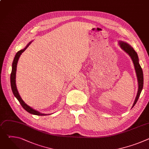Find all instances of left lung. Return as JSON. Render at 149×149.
<instances>
[{"label": "left lung", "instance_id": "obj_1", "mask_svg": "<svg viewBox=\"0 0 149 149\" xmlns=\"http://www.w3.org/2000/svg\"><path fill=\"white\" fill-rule=\"evenodd\" d=\"M119 45L121 49H123L127 54H128L131 57L133 64L134 66V68L136 70V75H137V81H138V85H139V88H138V91H137V94L136 95V97L135 98V100L134 101V103L133 104L132 108L136 104L140 93L143 90V70L141 68L140 65L139 64V57L137 55V52L134 51V49L129 44L123 41H119Z\"/></svg>", "mask_w": 149, "mask_h": 149}]
</instances>
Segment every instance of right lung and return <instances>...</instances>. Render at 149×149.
Instances as JSON below:
<instances>
[{
	"mask_svg": "<svg viewBox=\"0 0 149 149\" xmlns=\"http://www.w3.org/2000/svg\"><path fill=\"white\" fill-rule=\"evenodd\" d=\"M31 42H30L27 45V46L23 49H21L20 51H19L13 59V63H12V72L10 74V85H11V88H12V92L13 93V95H15V97L17 98V100L19 101V102H20V105H22V107L28 113L32 114H34V115H36V116H46L47 114H42L40 112H39L38 111H36L34 109H33L32 108H31V107H29V105H28L22 99V98L20 97L18 91L17 90V87H16V68H17V61L19 60V58L20 56V55L22 54V53H23L26 49L29 47V45L31 44Z\"/></svg>",
	"mask_w": 149,
	"mask_h": 149,
	"instance_id": "obj_1",
	"label": "right lung"
}]
</instances>
